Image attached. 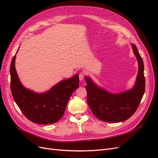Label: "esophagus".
I'll use <instances>...</instances> for the list:
<instances>
[{"mask_svg":"<svg viewBox=\"0 0 158 158\" xmlns=\"http://www.w3.org/2000/svg\"><path fill=\"white\" fill-rule=\"evenodd\" d=\"M84 73H83V72H80V73H79V79L80 81H82L84 80Z\"/></svg>","mask_w":158,"mask_h":158,"instance_id":"obj_1","label":"esophagus"}]
</instances>
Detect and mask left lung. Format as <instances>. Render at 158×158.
I'll list each match as a JSON object with an SVG mask.
<instances>
[{
  "label": "left lung",
  "instance_id": "left-lung-1",
  "mask_svg": "<svg viewBox=\"0 0 158 158\" xmlns=\"http://www.w3.org/2000/svg\"><path fill=\"white\" fill-rule=\"evenodd\" d=\"M132 48L138 60V73L132 89L119 94H110L98 87L89 78H85L88 106L99 120L108 123L125 121L139 106L145 92L144 63L136 45L132 44Z\"/></svg>",
  "mask_w": 158,
  "mask_h": 158
}]
</instances>
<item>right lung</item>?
I'll use <instances>...</instances> for the list:
<instances>
[{"mask_svg": "<svg viewBox=\"0 0 158 158\" xmlns=\"http://www.w3.org/2000/svg\"><path fill=\"white\" fill-rule=\"evenodd\" d=\"M16 55L10 64V89L12 97L25 117L40 125L56 123L63 117L69 100L79 88L78 75L61 81L49 92L36 94L23 86L18 77L15 66Z\"/></svg>", "mask_w": 158, "mask_h": 158, "instance_id": "right-lung-1", "label": "right lung"}]
</instances>
